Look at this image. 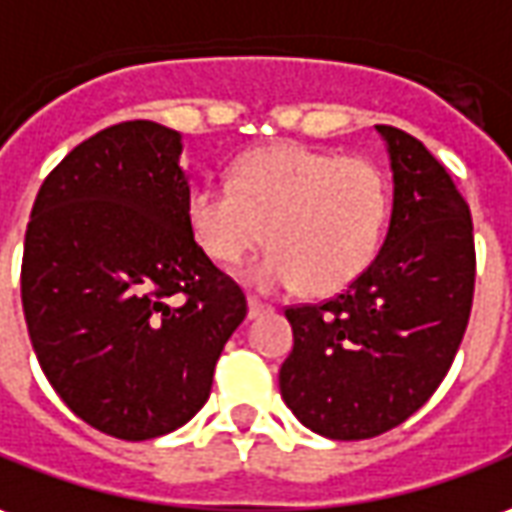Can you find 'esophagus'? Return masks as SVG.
I'll use <instances>...</instances> for the list:
<instances>
[{"label":"esophagus","instance_id":"obj_1","mask_svg":"<svg viewBox=\"0 0 512 512\" xmlns=\"http://www.w3.org/2000/svg\"><path fill=\"white\" fill-rule=\"evenodd\" d=\"M270 312V306H264L262 301H256V298H250L248 301V317L250 320H256V317H262Z\"/></svg>","mask_w":512,"mask_h":512}]
</instances>
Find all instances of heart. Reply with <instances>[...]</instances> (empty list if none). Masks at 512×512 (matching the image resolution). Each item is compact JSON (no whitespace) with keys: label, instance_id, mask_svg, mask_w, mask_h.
Listing matches in <instances>:
<instances>
[{"label":"heart","instance_id":"obj_1","mask_svg":"<svg viewBox=\"0 0 512 512\" xmlns=\"http://www.w3.org/2000/svg\"><path fill=\"white\" fill-rule=\"evenodd\" d=\"M387 206V181L368 158L273 144L236 161L228 183H200L186 217L197 245L220 267L242 262L267 234L273 248L245 270L256 290L306 284L329 295L376 259Z\"/></svg>","mask_w":512,"mask_h":512}]
</instances>
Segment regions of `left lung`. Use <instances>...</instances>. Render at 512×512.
<instances>
[{"label": "left lung", "mask_w": 512, "mask_h": 512, "mask_svg": "<svg viewBox=\"0 0 512 512\" xmlns=\"http://www.w3.org/2000/svg\"><path fill=\"white\" fill-rule=\"evenodd\" d=\"M393 169L379 256L323 303L287 309L278 384L295 418L331 440L376 438L424 407L449 373L474 301V225L446 167L404 130L376 125Z\"/></svg>", "instance_id": "1"}]
</instances>
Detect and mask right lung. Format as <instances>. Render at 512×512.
Masks as SVG:
<instances>
[{"instance_id":"1","label":"right lung","mask_w":512,"mask_h":512,"mask_svg":"<svg viewBox=\"0 0 512 512\" xmlns=\"http://www.w3.org/2000/svg\"><path fill=\"white\" fill-rule=\"evenodd\" d=\"M181 150L178 130L147 119L94 133L41 183L24 236L21 306L41 370L119 440L186 424L248 315L192 236Z\"/></svg>"}]
</instances>
